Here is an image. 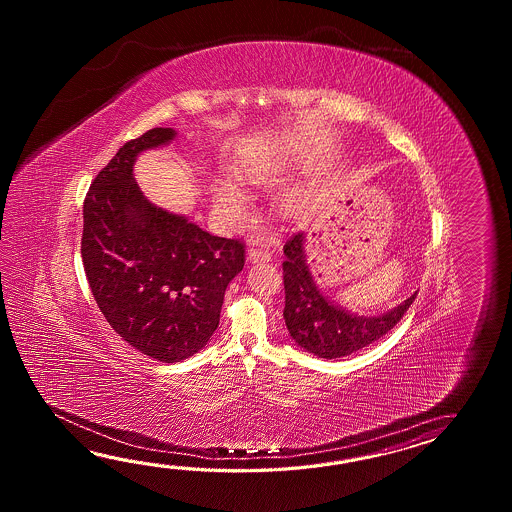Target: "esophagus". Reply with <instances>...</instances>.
<instances>
[{"label": "esophagus", "mask_w": 512, "mask_h": 512, "mask_svg": "<svg viewBox=\"0 0 512 512\" xmlns=\"http://www.w3.org/2000/svg\"><path fill=\"white\" fill-rule=\"evenodd\" d=\"M271 260V254L265 249V247H252L249 251V261L251 263H265V261Z\"/></svg>", "instance_id": "esophagus-1"}]
</instances>
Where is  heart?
<instances>
[{
  "mask_svg": "<svg viewBox=\"0 0 512 512\" xmlns=\"http://www.w3.org/2000/svg\"><path fill=\"white\" fill-rule=\"evenodd\" d=\"M245 175L251 183L260 186L271 185L278 177L276 170H272L269 166H254V168H249ZM216 197H218L219 205L229 208V210H240L245 205V196L241 194L240 188L227 179L218 181ZM302 208H304V203L298 196H289L283 201V210L287 216H296L298 212H302Z\"/></svg>",
  "mask_w": 512,
  "mask_h": 512,
  "instance_id": "obj_1",
  "label": "heart"
}]
</instances>
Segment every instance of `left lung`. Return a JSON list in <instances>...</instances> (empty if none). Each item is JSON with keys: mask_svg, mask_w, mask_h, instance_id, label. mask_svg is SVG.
I'll list each match as a JSON object with an SVG mask.
<instances>
[{"mask_svg": "<svg viewBox=\"0 0 512 512\" xmlns=\"http://www.w3.org/2000/svg\"><path fill=\"white\" fill-rule=\"evenodd\" d=\"M305 234L283 245V318L294 342L320 359H340L384 337L414 304L415 294L382 315L360 316L329 300L316 285L305 256Z\"/></svg>", "mask_w": 512, "mask_h": 512, "instance_id": "left-lung-1", "label": "left lung"}]
</instances>
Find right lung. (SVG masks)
I'll use <instances>...</instances> for the list:
<instances>
[{"mask_svg":"<svg viewBox=\"0 0 512 512\" xmlns=\"http://www.w3.org/2000/svg\"><path fill=\"white\" fill-rule=\"evenodd\" d=\"M175 135L153 128L120 148L89 186L82 232L87 282L102 315L131 348L161 362L207 346L227 285L245 263L243 243L153 205L137 185V157Z\"/></svg>","mask_w":512,"mask_h":512,"instance_id":"add662e5","label":"right lung"}]
</instances>
